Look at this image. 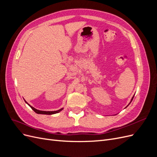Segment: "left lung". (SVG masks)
<instances>
[{"label":"left lung","instance_id":"left-lung-1","mask_svg":"<svg viewBox=\"0 0 157 157\" xmlns=\"http://www.w3.org/2000/svg\"><path fill=\"white\" fill-rule=\"evenodd\" d=\"M134 96H133V97H132V99H131V101H130V103H131V102H132V99H133V98H134ZM130 103H129V104H128V105H127V107H128V105H130Z\"/></svg>","mask_w":157,"mask_h":157}]
</instances>
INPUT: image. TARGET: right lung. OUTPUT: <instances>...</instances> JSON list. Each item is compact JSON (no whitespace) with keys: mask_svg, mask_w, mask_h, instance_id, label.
I'll return each mask as SVG.
<instances>
[{"mask_svg":"<svg viewBox=\"0 0 157 157\" xmlns=\"http://www.w3.org/2000/svg\"><path fill=\"white\" fill-rule=\"evenodd\" d=\"M25 102H26V101H25ZM26 103H27L26 102ZM27 104H28V103H27ZM28 105H29V104H28ZM29 105L31 107V109H33V110L36 113H37V114H43V115H53V114H56V113H59V111H61L63 109V108H62V109H59V110H58V111H44L38 110V109H36L35 108L31 106L30 105Z\"/></svg>","mask_w":157,"mask_h":157,"instance_id":"obj_1","label":"right lung"}]
</instances>
